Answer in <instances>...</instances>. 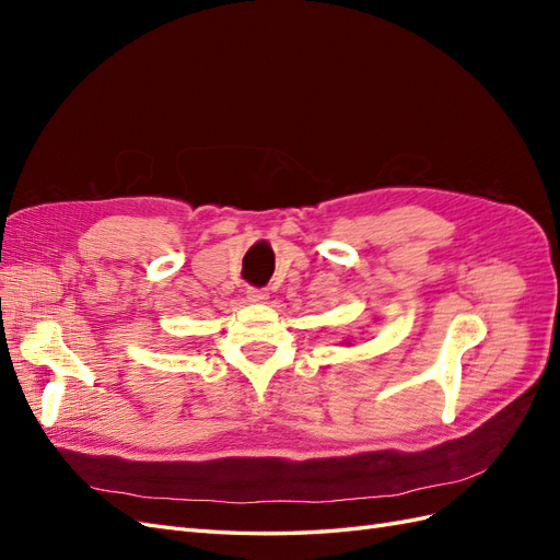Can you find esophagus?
<instances>
[{"instance_id":"34e87169","label":"esophagus","mask_w":560,"mask_h":560,"mask_svg":"<svg viewBox=\"0 0 560 560\" xmlns=\"http://www.w3.org/2000/svg\"><path fill=\"white\" fill-rule=\"evenodd\" d=\"M266 299H268V290H264V287H247V301L264 303Z\"/></svg>"}]
</instances>
